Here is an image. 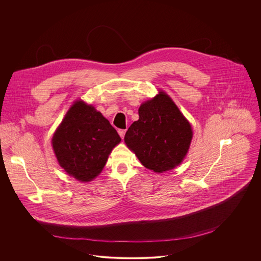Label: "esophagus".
Listing matches in <instances>:
<instances>
[{
	"mask_svg": "<svg viewBox=\"0 0 261 261\" xmlns=\"http://www.w3.org/2000/svg\"><path fill=\"white\" fill-rule=\"evenodd\" d=\"M125 133H126V130H123V129H119V130H118V134H119V136L121 137L122 139L124 138Z\"/></svg>",
	"mask_w": 261,
	"mask_h": 261,
	"instance_id": "34e87169",
	"label": "esophagus"
}]
</instances>
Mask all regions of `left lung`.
<instances>
[{
    "label": "left lung",
    "instance_id": "obj_1",
    "mask_svg": "<svg viewBox=\"0 0 261 261\" xmlns=\"http://www.w3.org/2000/svg\"><path fill=\"white\" fill-rule=\"evenodd\" d=\"M193 138L190 122L163 91L139 108V120L125 134L127 147L148 169L162 173L186 156Z\"/></svg>",
    "mask_w": 261,
    "mask_h": 261
}]
</instances>
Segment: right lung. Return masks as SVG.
Here are the masks:
<instances>
[{
    "mask_svg": "<svg viewBox=\"0 0 261 261\" xmlns=\"http://www.w3.org/2000/svg\"><path fill=\"white\" fill-rule=\"evenodd\" d=\"M121 138L93 106L76 100L56 130L51 145L59 164L80 182L99 175Z\"/></svg>",
    "mask_w": 261,
    "mask_h": 261,
    "instance_id": "1",
    "label": "right lung"
}]
</instances>
